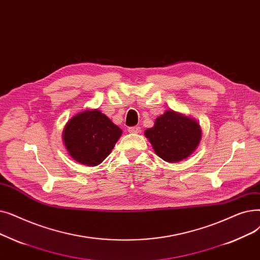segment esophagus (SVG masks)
I'll list each match as a JSON object with an SVG mask.
<instances>
[{
	"label": "esophagus",
	"mask_w": 260,
	"mask_h": 260,
	"mask_svg": "<svg viewBox=\"0 0 260 260\" xmlns=\"http://www.w3.org/2000/svg\"><path fill=\"white\" fill-rule=\"evenodd\" d=\"M128 131H129L130 133H139V132H141V127H139V126L129 127V128H128Z\"/></svg>",
	"instance_id": "esophagus-1"
}]
</instances>
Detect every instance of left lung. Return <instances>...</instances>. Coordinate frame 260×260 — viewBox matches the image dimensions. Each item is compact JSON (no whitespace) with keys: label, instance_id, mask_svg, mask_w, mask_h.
<instances>
[{"label":"left lung","instance_id":"1","mask_svg":"<svg viewBox=\"0 0 260 260\" xmlns=\"http://www.w3.org/2000/svg\"><path fill=\"white\" fill-rule=\"evenodd\" d=\"M154 152L166 162H179L188 157L201 141V128L194 119L165 111L155 119L154 126L145 131Z\"/></svg>","mask_w":260,"mask_h":260}]
</instances>
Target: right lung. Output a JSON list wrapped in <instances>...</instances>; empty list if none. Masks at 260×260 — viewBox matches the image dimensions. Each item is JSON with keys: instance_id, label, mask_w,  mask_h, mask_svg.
<instances>
[{"instance_id": "right-lung-1", "label": "right lung", "mask_w": 260, "mask_h": 260, "mask_svg": "<svg viewBox=\"0 0 260 260\" xmlns=\"http://www.w3.org/2000/svg\"><path fill=\"white\" fill-rule=\"evenodd\" d=\"M122 131L101 111L85 110L73 116L63 130L70 155L86 166H97L111 153Z\"/></svg>"}]
</instances>
